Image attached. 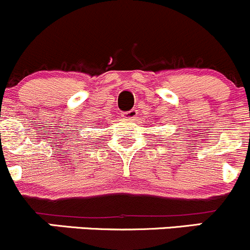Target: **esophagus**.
Wrapping results in <instances>:
<instances>
[{
    "instance_id": "obj_1",
    "label": "esophagus",
    "mask_w": 250,
    "mask_h": 250,
    "mask_svg": "<svg viewBox=\"0 0 250 250\" xmlns=\"http://www.w3.org/2000/svg\"><path fill=\"white\" fill-rule=\"evenodd\" d=\"M123 117L127 120H133L136 117H137V110L131 109V110H128V112H124L123 113Z\"/></svg>"
}]
</instances>
